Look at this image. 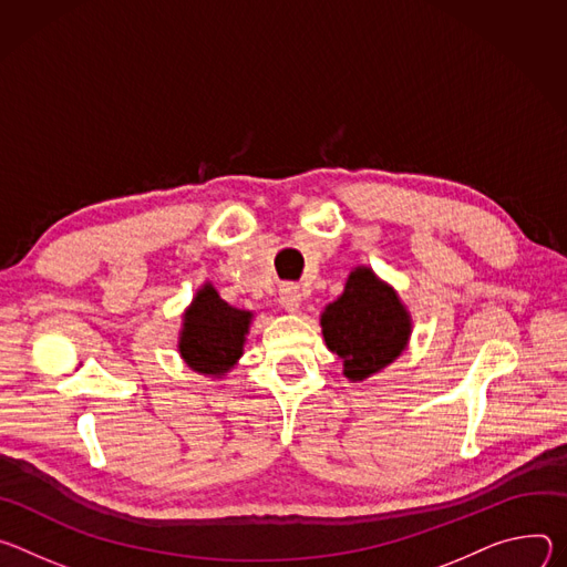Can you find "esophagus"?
Instances as JSON below:
<instances>
[{"instance_id":"obj_1","label":"esophagus","mask_w":567,"mask_h":567,"mask_svg":"<svg viewBox=\"0 0 567 567\" xmlns=\"http://www.w3.org/2000/svg\"><path fill=\"white\" fill-rule=\"evenodd\" d=\"M301 301H303V297H301V290H299L297 286H284V288L279 290V303H281L288 312H297V310L301 308Z\"/></svg>"}]
</instances>
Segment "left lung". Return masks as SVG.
Here are the masks:
<instances>
[{"instance_id": "obj_1", "label": "left lung", "mask_w": 567, "mask_h": 567, "mask_svg": "<svg viewBox=\"0 0 567 567\" xmlns=\"http://www.w3.org/2000/svg\"><path fill=\"white\" fill-rule=\"evenodd\" d=\"M322 336L342 373L362 383L390 367L410 344L412 316L399 292L369 266L351 270L342 295L320 316Z\"/></svg>"}]
</instances>
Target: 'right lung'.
I'll return each mask as SVG.
<instances>
[{"mask_svg":"<svg viewBox=\"0 0 567 567\" xmlns=\"http://www.w3.org/2000/svg\"><path fill=\"white\" fill-rule=\"evenodd\" d=\"M255 312L229 306L212 281H205L182 312L177 353L188 369L225 379L238 364Z\"/></svg>","mask_w":567,"mask_h":567,"instance_id":"1","label":"right lung"}]
</instances>
